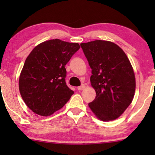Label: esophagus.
Returning <instances> with one entry per match:
<instances>
[{
    "instance_id": "esophagus-1",
    "label": "esophagus",
    "mask_w": 155,
    "mask_h": 155,
    "mask_svg": "<svg viewBox=\"0 0 155 155\" xmlns=\"http://www.w3.org/2000/svg\"><path fill=\"white\" fill-rule=\"evenodd\" d=\"M84 88H85V85H84V84H82L81 86L78 87L77 89L78 90H84Z\"/></svg>"
}]
</instances>
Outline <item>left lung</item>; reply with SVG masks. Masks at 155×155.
<instances>
[{
	"label": "left lung",
	"mask_w": 155,
	"mask_h": 155,
	"mask_svg": "<svg viewBox=\"0 0 155 155\" xmlns=\"http://www.w3.org/2000/svg\"><path fill=\"white\" fill-rule=\"evenodd\" d=\"M92 68L91 85L96 97L89 107L103 121L120 117L132 102L135 77L125 52L109 41L95 40L80 44Z\"/></svg>",
	"instance_id": "1"
}]
</instances>
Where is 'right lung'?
Wrapping results in <instances>:
<instances>
[{"label":"right lung","instance_id":"obj_1","mask_svg":"<svg viewBox=\"0 0 155 155\" xmlns=\"http://www.w3.org/2000/svg\"><path fill=\"white\" fill-rule=\"evenodd\" d=\"M80 48L78 43L51 39L38 44L27 57L19 90L34 113L51 116L68 101L74 92L65 83V65Z\"/></svg>","mask_w":155,"mask_h":155}]
</instances>
